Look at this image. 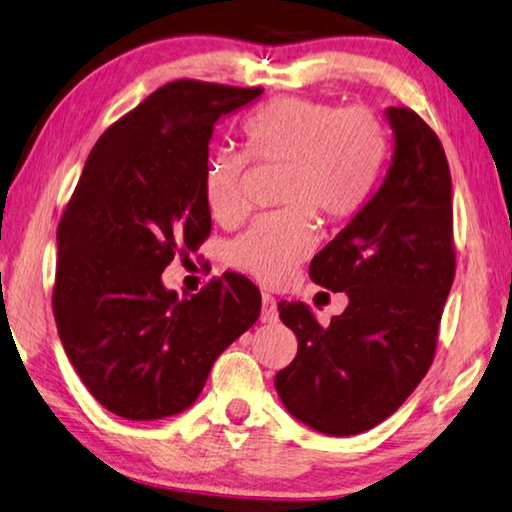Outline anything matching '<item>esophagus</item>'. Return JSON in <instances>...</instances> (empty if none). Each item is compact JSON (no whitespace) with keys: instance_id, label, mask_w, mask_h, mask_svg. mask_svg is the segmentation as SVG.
Segmentation results:
<instances>
[{"instance_id":"34e87169","label":"esophagus","mask_w":512,"mask_h":512,"mask_svg":"<svg viewBox=\"0 0 512 512\" xmlns=\"http://www.w3.org/2000/svg\"><path fill=\"white\" fill-rule=\"evenodd\" d=\"M261 321H263V323H274V321H277V300H274L270 293H263Z\"/></svg>"}]
</instances>
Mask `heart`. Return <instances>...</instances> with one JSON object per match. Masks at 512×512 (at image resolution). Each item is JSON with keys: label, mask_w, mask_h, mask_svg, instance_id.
Wrapping results in <instances>:
<instances>
[{"label": "heart", "mask_w": 512, "mask_h": 512, "mask_svg": "<svg viewBox=\"0 0 512 512\" xmlns=\"http://www.w3.org/2000/svg\"><path fill=\"white\" fill-rule=\"evenodd\" d=\"M240 133L244 152L217 150L207 159L203 196L214 219L233 224L247 203L251 161L284 168L277 187L284 210L258 217L228 249L235 268L279 284L314 249V214L339 224L369 201L388 159V129L369 108L281 96L256 108Z\"/></svg>", "instance_id": "b5f03b06"}]
</instances>
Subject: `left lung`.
I'll return each instance as SVG.
<instances>
[{
	"mask_svg": "<svg viewBox=\"0 0 512 512\" xmlns=\"http://www.w3.org/2000/svg\"><path fill=\"white\" fill-rule=\"evenodd\" d=\"M395 157L376 191L309 277L348 307L323 325L302 302H279L298 355L274 376L291 416L330 436L392 416L432 367L455 279L453 182L434 129L411 108H388Z\"/></svg>",
	"mask_w": 512,
	"mask_h": 512,
	"instance_id": "1",
	"label": "left lung"
}]
</instances>
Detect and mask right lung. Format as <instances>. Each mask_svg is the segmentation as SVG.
<instances>
[{"label": "right lung", "instance_id": "add662e5", "mask_svg": "<svg viewBox=\"0 0 512 512\" xmlns=\"http://www.w3.org/2000/svg\"><path fill=\"white\" fill-rule=\"evenodd\" d=\"M261 87L175 80L96 140L57 226L53 314L80 381L127 420L196 402L214 360L256 323L261 293L226 272L187 300L161 272L210 238L203 196L214 122Z\"/></svg>", "mask_w": 512, "mask_h": 512}]
</instances>
